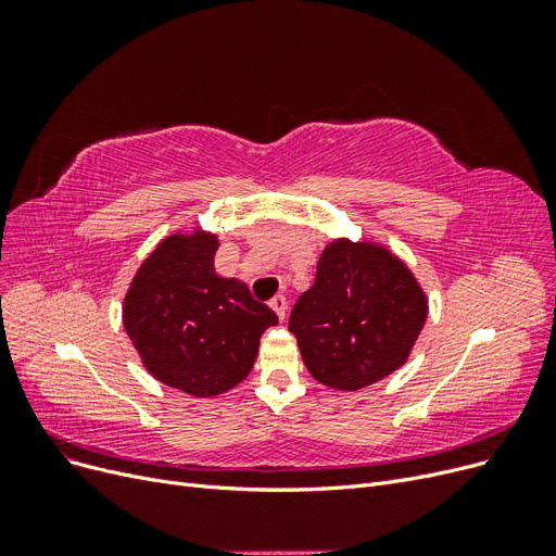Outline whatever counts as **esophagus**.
Segmentation results:
<instances>
[{
  "label": "esophagus",
  "mask_w": 556,
  "mask_h": 556,
  "mask_svg": "<svg viewBox=\"0 0 556 556\" xmlns=\"http://www.w3.org/2000/svg\"><path fill=\"white\" fill-rule=\"evenodd\" d=\"M271 308L276 311V315H278L280 319H285V313H288V299H285L282 294L274 296V299H271Z\"/></svg>",
  "instance_id": "esophagus-1"
}]
</instances>
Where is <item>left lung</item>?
Returning <instances> with one entry per match:
<instances>
[{
  "instance_id": "8db88e82",
  "label": "left lung",
  "mask_w": 556,
  "mask_h": 556,
  "mask_svg": "<svg viewBox=\"0 0 556 556\" xmlns=\"http://www.w3.org/2000/svg\"><path fill=\"white\" fill-rule=\"evenodd\" d=\"M427 313L422 285L390 248L333 239L292 308L290 331L317 382L357 392L408 362Z\"/></svg>"
}]
</instances>
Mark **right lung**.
<instances>
[{
	"instance_id": "right-lung-1",
	"label": "right lung",
	"mask_w": 556,
	"mask_h": 556,
	"mask_svg": "<svg viewBox=\"0 0 556 556\" xmlns=\"http://www.w3.org/2000/svg\"><path fill=\"white\" fill-rule=\"evenodd\" d=\"M217 233L162 239L131 278L123 325L150 376L192 396L229 392L252 371L276 313L239 278L215 274Z\"/></svg>"
}]
</instances>
